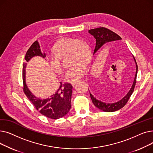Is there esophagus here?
<instances>
[{"instance_id": "obj_1", "label": "esophagus", "mask_w": 153, "mask_h": 153, "mask_svg": "<svg viewBox=\"0 0 153 153\" xmlns=\"http://www.w3.org/2000/svg\"><path fill=\"white\" fill-rule=\"evenodd\" d=\"M77 82H78V81H74V82H71V84H72V86L74 87V86L76 85V84Z\"/></svg>"}]
</instances>
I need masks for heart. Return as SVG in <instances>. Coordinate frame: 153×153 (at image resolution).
<instances>
[{
	"label": "heart",
	"mask_w": 153,
	"mask_h": 153,
	"mask_svg": "<svg viewBox=\"0 0 153 153\" xmlns=\"http://www.w3.org/2000/svg\"><path fill=\"white\" fill-rule=\"evenodd\" d=\"M53 54L47 58L51 68L58 73H61L62 67L61 58L69 54L71 66L68 68L64 79L68 82L76 81L84 74L85 66L91 56V48L85 41L74 38H64L53 46Z\"/></svg>",
	"instance_id": "1"
}]
</instances>
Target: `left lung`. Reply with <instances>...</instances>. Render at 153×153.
Instances as JSON below:
<instances>
[{
    "mask_svg": "<svg viewBox=\"0 0 153 153\" xmlns=\"http://www.w3.org/2000/svg\"><path fill=\"white\" fill-rule=\"evenodd\" d=\"M89 33L92 36H94V37L96 40L94 54L95 53H97L100 49H101L102 47H103V46L105 44L108 42L122 39L121 37H120L119 35H118L117 33H115V32L104 27H100L97 28L91 29L89 30ZM133 58L136 64V73H135L134 78L133 82V84L129 91L128 92V93L126 94L125 97H123L121 100H120L119 101L115 103L103 102L99 100H97L95 97H94L92 95V94L89 92L92 101L94 103V105L96 107L105 112H113V111H115L120 109H121L126 105V103L128 102V100H129L131 94L134 91V89L136 82V76H137V73H138L137 63H136V61L134 57Z\"/></svg>",
    "mask_w": 153,
    "mask_h": 153,
    "instance_id": "obj_1",
    "label": "left lung"
}]
</instances>
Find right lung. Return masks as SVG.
Here are the masks:
<instances>
[{
  "mask_svg": "<svg viewBox=\"0 0 153 153\" xmlns=\"http://www.w3.org/2000/svg\"><path fill=\"white\" fill-rule=\"evenodd\" d=\"M34 56H41L43 58L46 57L45 53H42L38 41H35L31 45L25 54L26 62L23 64L22 72L23 92L40 114L54 120L62 118L68 113L71 107L72 86L69 83L62 84L60 82L58 89L50 97L42 99L35 97L29 90L25 82V69L27 62Z\"/></svg>",
  "mask_w": 153,
  "mask_h": 153,
  "instance_id": "right-lung-1",
  "label": "right lung"
}]
</instances>
